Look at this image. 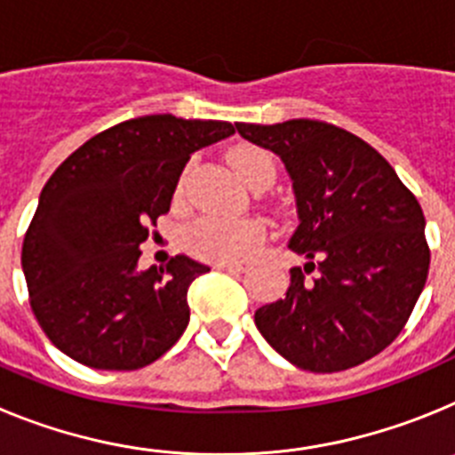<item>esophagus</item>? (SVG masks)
Instances as JSON below:
<instances>
[{"label":"esophagus","mask_w":455,"mask_h":455,"mask_svg":"<svg viewBox=\"0 0 455 455\" xmlns=\"http://www.w3.org/2000/svg\"><path fill=\"white\" fill-rule=\"evenodd\" d=\"M216 271H230V273H243L246 271V264H236V262H216Z\"/></svg>","instance_id":"34e87169"}]
</instances>
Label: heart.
<instances>
[{
  "label": "heart",
  "mask_w": 455,
  "mask_h": 455,
  "mask_svg": "<svg viewBox=\"0 0 455 455\" xmlns=\"http://www.w3.org/2000/svg\"><path fill=\"white\" fill-rule=\"evenodd\" d=\"M232 168L251 188L275 180V164L273 156L262 148L243 146L232 152ZM267 230L257 220H230L207 216L191 225L184 236L188 251L207 262H241L255 255L262 246Z\"/></svg>",
  "instance_id": "b5f03b06"
}]
</instances>
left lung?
Listing matches in <instances>:
<instances>
[{"instance_id":"obj_1","label":"left lung","mask_w":455,"mask_h":455,"mask_svg":"<svg viewBox=\"0 0 455 455\" xmlns=\"http://www.w3.org/2000/svg\"><path fill=\"white\" fill-rule=\"evenodd\" d=\"M236 130L283 159L299 209L289 248L307 257L289 271L287 296L257 309V328L305 371L367 363L399 337L428 277L415 193L383 155L331 123H236Z\"/></svg>"}]
</instances>
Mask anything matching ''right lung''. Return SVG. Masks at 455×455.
I'll use <instances>...</instances> for the list:
<instances>
[{"label": "right lung", "mask_w": 455, "mask_h": 455, "mask_svg": "<svg viewBox=\"0 0 455 455\" xmlns=\"http://www.w3.org/2000/svg\"><path fill=\"white\" fill-rule=\"evenodd\" d=\"M232 134L225 120L140 116L88 139L52 172L24 235L22 271L59 351L92 369L132 371L182 337L188 287L209 267L175 255L139 271V246L168 214L193 152Z\"/></svg>", "instance_id": "obj_1"}]
</instances>
